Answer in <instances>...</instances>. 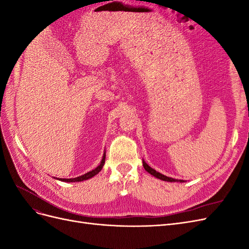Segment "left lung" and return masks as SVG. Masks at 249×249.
Returning a JSON list of instances; mask_svg holds the SVG:
<instances>
[{
    "label": "left lung",
    "mask_w": 249,
    "mask_h": 249,
    "mask_svg": "<svg viewBox=\"0 0 249 249\" xmlns=\"http://www.w3.org/2000/svg\"><path fill=\"white\" fill-rule=\"evenodd\" d=\"M143 167H144V169L148 172V173H150V175H153L154 177H156V178H160V179H163V180H167V182H184V180H182V179H175V178H168V177H166V176H164V175H161L160 172H157L155 169H153L152 167H149L148 165L143 161Z\"/></svg>",
    "instance_id": "left-lung-1"
}]
</instances>
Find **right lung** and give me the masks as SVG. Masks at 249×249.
Masks as SVG:
<instances>
[{"label": "right lung", "mask_w": 249, "mask_h": 249, "mask_svg": "<svg viewBox=\"0 0 249 249\" xmlns=\"http://www.w3.org/2000/svg\"><path fill=\"white\" fill-rule=\"evenodd\" d=\"M105 159H106V154L104 155L103 159H102V162H101V164L99 165V166H97L96 168H94L93 170L85 173V175H83V176L78 177V178H60V179L63 180V182H69L70 183V182H81V180H85V179H88L90 178H92V177L97 175V173H99L102 170L104 164H105Z\"/></svg>", "instance_id": "add662e5"}]
</instances>
